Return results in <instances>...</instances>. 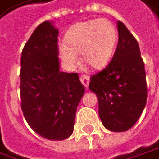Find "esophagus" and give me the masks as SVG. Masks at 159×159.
I'll use <instances>...</instances> for the list:
<instances>
[{"label":"esophagus","mask_w":159,"mask_h":159,"mask_svg":"<svg viewBox=\"0 0 159 159\" xmlns=\"http://www.w3.org/2000/svg\"><path fill=\"white\" fill-rule=\"evenodd\" d=\"M80 81H81V83L83 84V85H84L85 88L88 87V84H89V82H90L88 76H86V75H82V76L80 77Z\"/></svg>","instance_id":"1"}]
</instances>
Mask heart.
I'll use <instances>...</instances> for the list:
<instances>
[{"instance_id": "heart-1", "label": "heart", "mask_w": 159, "mask_h": 159, "mask_svg": "<svg viewBox=\"0 0 159 159\" xmlns=\"http://www.w3.org/2000/svg\"><path fill=\"white\" fill-rule=\"evenodd\" d=\"M117 40L116 28L107 19H94L75 24L59 44L60 57L69 68L83 61L94 69L105 67L111 60Z\"/></svg>"}]
</instances>
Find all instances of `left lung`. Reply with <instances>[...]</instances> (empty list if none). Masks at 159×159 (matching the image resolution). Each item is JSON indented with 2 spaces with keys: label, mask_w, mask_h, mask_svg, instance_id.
<instances>
[{
  "label": "left lung",
  "mask_w": 159,
  "mask_h": 159,
  "mask_svg": "<svg viewBox=\"0 0 159 159\" xmlns=\"http://www.w3.org/2000/svg\"><path fill=\"white\" fill-rule=\"evenodd\" d=\"M118 43L109 65L90 79L89 89L98 99L104 126L113 132L130 129L147 103L144 62L137 40L122 22H117Z\"/></svg>",
  "instance_id": "1"
}]
</instances>
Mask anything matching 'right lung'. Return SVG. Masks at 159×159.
<instances>
[{"instance_id": "obj_1", "label": "right lung", "mask_w": 159, "mask_h": 159, "mask_svg": "<svg viewBox=\"0 0 159 159\" xmlns=\"http://www.w3.org/2000/svg\"><path fill=\"white\" fill-rule=\"evenodd\" d=\"M46 21L25 43L21 58V100L31 128L48 140H64L74 131L76 109L84 87L78 75L60 72L59 31Z\"/></svg>"}]
</instances>
